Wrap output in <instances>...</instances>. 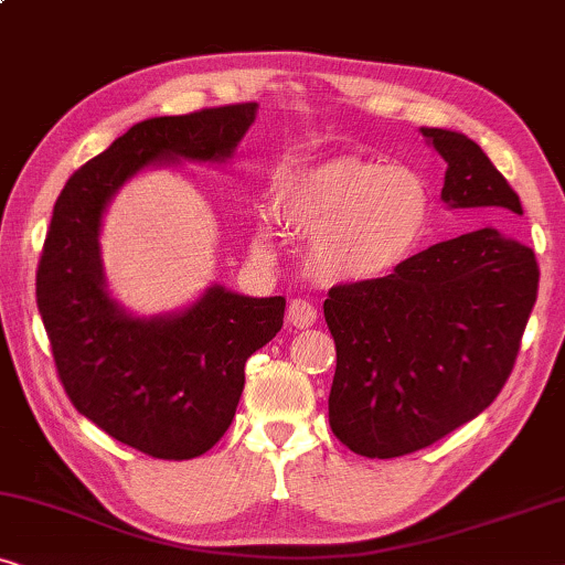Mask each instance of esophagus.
Here are the masks:
<instances>
[{
	"mask_svg": "<svg viewBox=\"0 0 565 565\" xmlns=\"http://www.w3.org/2000/svg\"><path fill=\"white\" fill-rule=\"evenodd\" d=\"M286 320H289L291 328L307 330V328H312L315 320H317V309H315L312 301L294 299L289 309H286Z\"/></svg>",
	"mask_w": 565,
	"mask_h": 565,
	"instance_id": "obj_1",
	"label": "esophagus"
}]
</instances>
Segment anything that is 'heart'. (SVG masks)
Returning a JSON list of instances; mask_svg holds the SVG:
<instances>
[{"label":"heart","instance_id":"obj_1","mask_svg":"<svg viewBox=\"0 0 565 565\" xmlns=\"http://www.w3.org/2000/svg\"><path fill=\"white\" fill-rule=\"evenodd\" d=\"M435 200L425 177L379 158L338 156L291 173L276 194V217L294 235L312 237L309 274L322 284H365L394 274L433 222ZM253 250L274 253L258 222Z\"/></svg>","mask_w":565,"mask_h":565}]
</instances>
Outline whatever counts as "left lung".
I'll use <instances>...</instances> for the list:
<instances>
[{
	"label": "left lung",
	"instance_id": "1",
	"mask_svg": "<svg viewBox=\"0 0 565 565\" xmlns=\"http://www.w3.org/2000/svg\"><path fill=\"white\" fill-rule=\"evenodd\" d=\"M423 138L448 163L440 200L494 222L324 299L338 353L330 427L365 458L407 456L481 415L537 299L535 253L502 233L522 214L518 192L466 135L423 127Z\"/></svg>",
	"mask_w": 565,
	"mask_h": 565
}]
</instances>
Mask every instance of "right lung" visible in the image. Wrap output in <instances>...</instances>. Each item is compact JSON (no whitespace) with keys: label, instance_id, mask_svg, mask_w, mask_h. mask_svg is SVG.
<instances>
[{"label":"right lung","instance_id":"1","mask_svg":"<svg viewBox=\"0 0 565 565\" xmlns=\"http://www.w3.org/2000/svg\"><path fill=\"white\" fill-rule=\"evenodd\" d=\"M256 102L132 125L66 181L38 264L35 297L68 399L115 440L163 460L202 456L233 423L245 361L284 324V297L210 286L177 315H127L105 289L99 227L127 179L153 163L227 161Z\"/></svg>","mask_w":565,"mask_h":565}]
</instances>
